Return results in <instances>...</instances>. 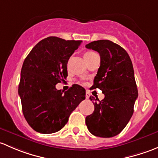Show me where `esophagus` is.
<instances>
[{"label":"esophagus","instance_id":"esophagus-1","mask_svg":"<svg viewBox=\"0 0 158 158\" xmlns=\"http://www.w3.org/2000/svg\"><path fill=\"white\" fill-rule=\"evenodd\" d=\"M86 99H89V97H90V93H89V91L87 90V92H86Z\"/></svg>","mask_w":158,"mask_h":158}]
</instances>
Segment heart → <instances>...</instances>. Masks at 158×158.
<instances>
[{"label":"heart","mask_w":158,"mask_h":158,"mask_svg":"<svg viewBox=\"0 0 158 158\" xmlns=\"http://www.w3.org/2000/svg\"><path fill=\"white\" fill-rule=\"evenodd\" d=\"M95 54V52H87L84 54V58H88V57H90V55Z\"/></svg>","instance_id":"b5f03b06"}]
</instances>
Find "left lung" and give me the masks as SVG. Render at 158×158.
Returning a JSON list of instances; mask_svg holds the SVG:
<instances>
[{
  "instance_id": "left-lung-1",
  "label": "left lung",
  "mask_w": 158,
  "mask_h": 158,
  "mask_svg": "<svg viewBox=\"0 0 158 158\" xmlns=\"http://www.w3.org/2000/svg\"><path fill=\"white\" fill-rule=\"evenodd\" d=\"M100 55V66L93 89L99 88L103 100L90 97L94 111L86 117L89 131L95 136L111 138L119 134L129 122L138 98L134 69L127 52L110 40H97L86 45Z\"/></svg>"
}]
</instances>
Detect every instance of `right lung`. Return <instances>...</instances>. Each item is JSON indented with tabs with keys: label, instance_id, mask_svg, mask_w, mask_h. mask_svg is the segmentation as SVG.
<instances>
[{
	"label": "right lung",
	"instance_id": "add662e5",
	"mask_svg": "<svg viewBox=\"0 0 158 158\" xmlns=\"http://www.w3.org/2000/svg\"><path fill=\"white\" fill-rule=\"evenodd\" d=\"M81 43L48 37L37 43L24 60L18 94L24 117L37 132L61 130L85 99V90L77 84L64 93L55 87L67 77L68 60Z\"/></svg>",
	"mask_w": 158,
	"mask_h": 158
}]
</instances>
